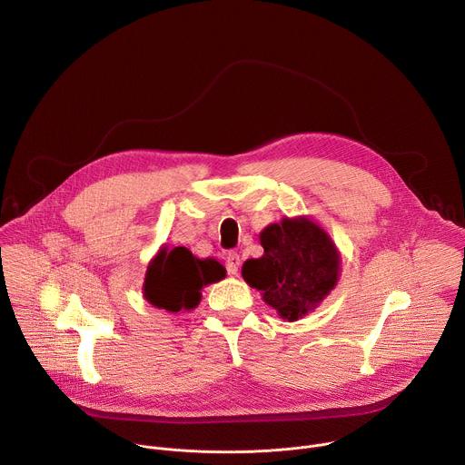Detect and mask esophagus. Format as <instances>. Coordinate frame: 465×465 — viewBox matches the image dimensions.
<instances>
[{"mask_svg": "<svg viewBox=\"0 0 465 465\" xmlns=\"http://www.w3.org/2000/svg\"><path fill=\"white\" fill-rule=\"evenodd\" d=\"M239 267H241V257L237 252H230L226 255V269H228V274L230 276H237L239 272Z\"/></svg>", "mask_w": 465, "mask_h": 465, "instance_id": "esophagus-1", "label": "esophagus"}]
</instances>
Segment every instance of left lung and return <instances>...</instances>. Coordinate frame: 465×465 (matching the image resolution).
<instances>
[{"label":"left lung","mask_w":465,"mask_h":465,"mask_svg":"<svg viewBox=\"0 0 465 465\" xmlns=\"http://www.w3.org/2000/svg\"><path fill=\"white\" fill-rule=\"evenodd\" d=\"M264 253L246 259L242 278L278 311L296 322L312 312L341 278V252L311 217H283L259 233Z\"/></svg>","instance_id":"left-lung-1"}]
</instances>
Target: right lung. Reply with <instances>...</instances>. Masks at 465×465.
<instances>
[{"instance_id": "obj_1", "label": "right lung", "mask_w": 465, "mask_h": 465, "mask_svg": "<svg viewBox=\"0 0 465 465\" xmlns=\"http://www.w3.org/2000/svg\"><path fill=\"white\" fill-rule=\"evenodd\" d=\"M226 278V269L213 259H198L185 246H162L151 259L143 298L156 309L167 312L191 311L203 298V289Z\"/></svg>"}]
</instances>
